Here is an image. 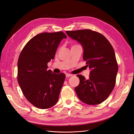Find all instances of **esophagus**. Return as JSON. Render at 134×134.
<instances>
[{
  "label": "esophagus",
  "mask_w": 134,
  "mask_h": 134,
  "mask_svg": "<svg viewBox=\"0 0 134 134\" xmlns=\"http://www.w3.org/2000/svg\"><path fill=\"white\" fill-rule=\"evenodd\" d=\"M72 76V75L71 74L67 73V74H66V76L67 77V78H68V77H70V76Z\"/></svg>",
  "instance_id": "esophagus-1"
}]
</instances>
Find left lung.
Returning a JSON list of instances; mask_svg holds the SVG:
<instances>
[{"instance_id": "left-lung-1", "label": "left lung", "mask_w": 134, "mask_h": 134, "mask_svg": "<svg viewBox=\"0 0 134 134\" xmlns=\"http://www.w3.org/2000/svg\"><path fill=\"white\" fill-rule=\"evenodd\" d=\"M66 32L81 44L83 59L91 69L88 79L78 75L80 83L75 87L77 96L85 104H99L107 99L115 85L118 65L114 48L103 35L92 30Z\"/></svg>"}]
</instances>
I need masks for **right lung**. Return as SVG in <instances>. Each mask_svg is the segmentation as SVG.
I'll return each mask as SVG.
<instances>
[{"instance_id":"1","label":"right lung","mask_w":134,"mask_h":134,"mask_svg":"<svg viewBox=\"0 0 134 134\" xmlns=\"http://www.w3.org/2000/svg\"><path fill=\"white\" fill-rule=\"evenodd\" d=\"M62 31L38 34L27 42L18 60V82L26 99L39 109L50 108L57 103L66 75L48 70L60 42Z\"/></svg>"}]
</instances>
